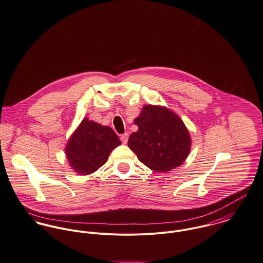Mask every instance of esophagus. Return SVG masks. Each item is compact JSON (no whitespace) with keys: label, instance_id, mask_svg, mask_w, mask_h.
Segmentation results:
<instances>
[{"label":"esophagus","instance_id":"34e87169","mask_svg":"<svg viewBox=\"0 0 263 263\" xmlns=\"http://www.w3.org/2000/svg\"><path fill=\"white\" fill-rule=\"evenodd\" d=\"M120 138H121V141H122L124 144H126V143H127V141H128V138H129V134H128V133L122 134Z\"/></svg>","mask_w":263,"mask_h":263}]
</instances>
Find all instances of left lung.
Segmentation results:
<instances>
[{
  "instance_id": "1",
  "label": "left lung",
  "mask_w": 263,
  "mask_h": 263,
  "mask_svg": "<svg viewBox=\"0 0 263 263\" xmlns=\"http://www.w3.org/2000/svg\"><path fill=\"white\" fill-rule=\"evenodd\" d=\"M128 146L138 159L154 172L165 173L180 165L191 149V137L180 118L164 107L144 106L134 120Z\"/></svg>"
}]
</instances>
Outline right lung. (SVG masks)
<instances>
[{
	"label": "right lung",
	"instance_id": "obj_1",
	"mask_svg": "<svg viewBox=\"0 0 263 263\" xmlns=\"http://www.w3.org/2000/svg\"><path fill=\"white\" fill-rule=\"evenodd\" d=\"M120 144L117 134L110 127L84 119L70 137L65 152L76 173L89 175L104 165L111 151Z\"/></svg>",
	"mask_w": 263,
	"mask_h": 263
}]
</instances>
